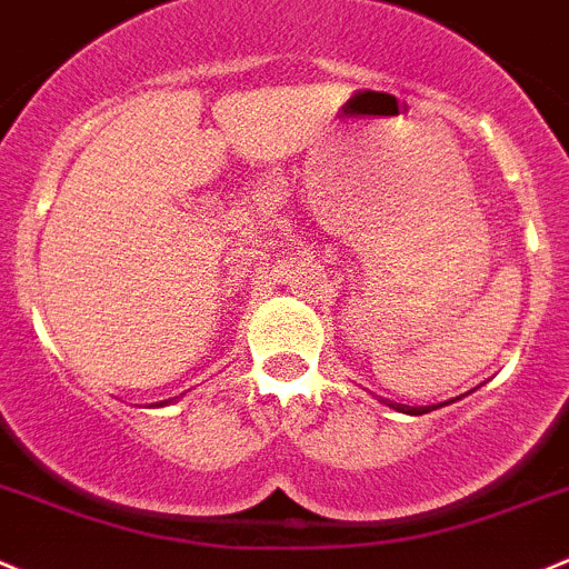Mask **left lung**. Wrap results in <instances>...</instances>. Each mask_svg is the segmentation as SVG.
<instances>
[{"label":"left lung","instance_id":"obj_1","mask_svg":"<svg viewBox=\"0 0 569 569\" xmlns=\"http://www.w3.org/2000/svg\"><path fill=\"white\" fill-rule=\"evenodd\" d=\"M382 402H386L388 408L399 410V413H408V416H421V413H427V410H436V405H432V408H410V405H397V402H388V399H382Z\"/></svg>","mask_w":569,"mask_h":569}]
</instances>
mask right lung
Segmentation results:
<instances>
[{
    "instance_id": "add662e5",
    "label": "right lung",
    "mask_w": 569,
    "mask_h": 569,
    "mask_svg": "<svg viewBox=\"0 0 569 569\" xmlns=\"http://www.w3.org/2000/svg\"><path fill=\"white\" fill-rule=\"evenodd\" d=\"M178 399H181V397H176V399H164V402H156V408H164V405H172V402H178ZM150 408H153V405H150Z\"/></svg>"
}]
</instances>
